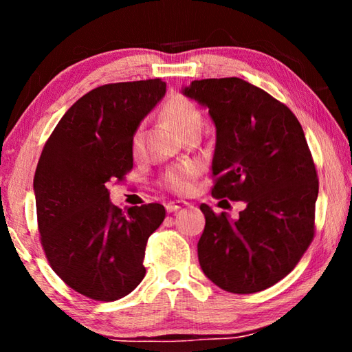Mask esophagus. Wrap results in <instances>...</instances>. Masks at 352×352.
Wrapping results in <instances>:
<instances>
[{"label": "esophagus", "mask_w": 352, "mask_h": 352, "mask_svg": "<svg viewBox=\"0 0 352 352\" xmlns=\"http://www.w3.org/2000/svg\"><path fill=\"white\" fill-rule=\"evenodd\" d=\"M188 204L186 201H183V200H175V201H169L168 205H166V211L168 212H175V211H178L180 210V208H183V206H186Z\"/></svg>", "instance_id": "1"}]
</instances>
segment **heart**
<instances>
[{
  "mask_svg": "<svg viewBox=\"0 0 352 352\" xmlns=\"http://www.w3.org/2000/svg\"><path fill=\"white\" fill-rule=\"evenodd\" d=\"M162 115L164 121L170 124L178 133L183 135L186 133L188 130L194 127H200L201 124V116L200 111L197 110L192 102H189L188 99L182 96H174L170 98L168 102L164 104ZM133 151L138 152L141 147V133L136 132L132 140ZM197 174V168L190 164H177L172 166V168L166 172L163 177L164 186L169 188L174 192H188L192 186V178Z\"/></svg>",
  "mask_w": 352,
  "mask_h": 352,
  "instance_id": "1",
  "label": "heart"
}]
</instances>
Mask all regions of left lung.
<instances>
[{"label":"left lung","mask_w":352,"mask_h":352,"mask_svg":"<svg viewBox=\"0 0 352 352\" xmlns=\"http://www.w3.org/2000/svg\"><path fill=\"white\" fill-rule=\"evenodd\" d=\"M183 96L216 126L212 195L241 200L239 219L201 205L197 243L206 278L231 294H254L294 270L312 242L317 170L301 124L284 104L239 77L194 80Z\"/></svg>","instance_id":"8db88e82"}]
</instances>
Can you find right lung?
<instances>
[{
  "label": "right lung",
  "mask_w": 352,
  "mask_h": 352,
  "mask_svg": "<svg viewBox=\"0 0 352 352\" xmlns=\"http://www.w3.org/2000/svg\"><path fill=\"white\" fill-rule=\"evenodd\" d=\"M160 79L109 83L69 107L43 147L34 177L41 245L58 276L91 300L135 290L147 239L163 223L160 204L110 201L107 183L133 166V135L164 98Z\"/></svg>",
  "instance_id": "right-lung-1"
}]
</instances>
